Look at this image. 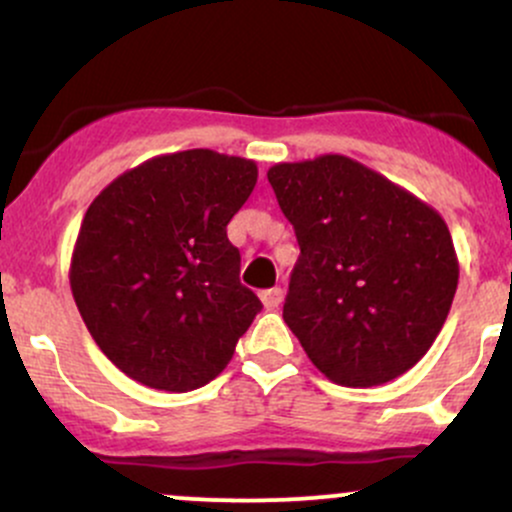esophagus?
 <instances>
[{
	"instance_id": "esophagus-1",
	"label": "esophagus",
	"mask_w": 512,
	"mask_h": 512,
	"mask_svg": "<svg viewBox=\"0 0 512 512\" xmlns=\"http://www.w3.org/2000/svg\"><path fill=\"white\" fill-rule=\"evenodd\" d=\"M262 305L267 310H276L281 303H284V289H269V291H262Z\"/></svg>"
}]
</instances>
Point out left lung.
<instances>
[{"mask_svg": "<svg viewBox=\"0 0 512 512\" xmlns=\"http://www.w3.org/2000/svg\"><path fill=\"white\" fill-rule=\"evenodd\" d=\"M267 178L301 245L284 320L313 366L344 387L414 368L460 279L443 216L342 154L276 163Z\"/></svg>", "mask_w": 512, "mask_h": 512, "instance_id": "obj_1", "label": "left lung"}]
</instances>
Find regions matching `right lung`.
Wrapping results in <instances>:
<instances>
[{"instance_id":"add662e5","label":"right lung","mask_w":512,"mask_h":512,"mask_svg":"<svg viewBox=\"0 0 512 512\" xmlns=\"http://www.w3.org/2000/svg\"><path fill=\"white\" fill-rule=\"evenodd\" d=\"M255 182L250 158L190 149L125 170L86 209L69 286L91 337L132 380L190 392L233 358L262 303L240 284L226 226Z\"/></svg>"}]
</instances>
